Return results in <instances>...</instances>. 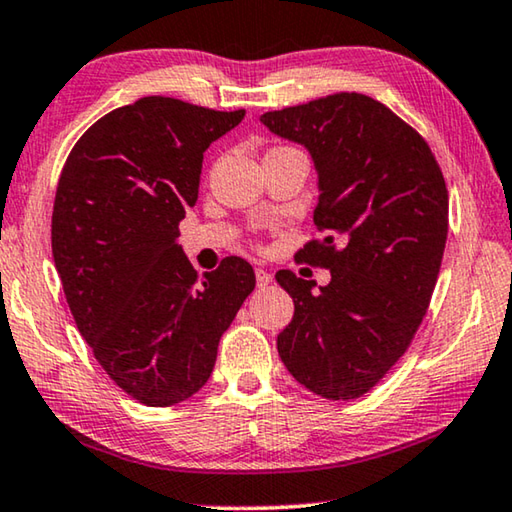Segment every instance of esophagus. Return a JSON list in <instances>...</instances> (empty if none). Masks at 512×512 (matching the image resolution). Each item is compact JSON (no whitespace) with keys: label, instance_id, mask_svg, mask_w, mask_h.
<instances>
[{"label":"esophagus","instance_id":"1","mask_svg":"<svg viewBox=\"0 0 512 512\" xmlns=\"http://www.w3.org/2000/svg\"><path fill=\"white\" fill-rule=\"evenodd\" d=\"M256 283L258 286H267V283H272V272L263 270V267H256Z\"/></svg>","mask_w":512,"mask_h":512}]
</instances>
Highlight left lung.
Here are the masks:
<instances>
[{"label":"left lung","instance_id":"left-lung-1","mask_svg":"<svg viewBox=\"0 0 512 512\" xmlns=\"http://www.w3.org/2000/svg\"><path fill=\"white\" fill-rule=\"evenodd\" d=\"M274 135L316 162L320 199L300 258L332 272L313 281L279 270L295 316L277 336L290 375L327 400L371 391L405 355L426 318L448 233V190L428 141L364 93H332L267 112Z\"/></svg>","mask_w":512,"mask_h":512}]
</instances>
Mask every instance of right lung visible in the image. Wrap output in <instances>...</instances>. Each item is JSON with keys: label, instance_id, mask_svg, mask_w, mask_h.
<instances>
[{"label": "right lung", "instance_id": "add662e5", "mask_svg": "<svg viewBox=\"0 0 512 512\" xmlns=\"http://www.w3.org/2000/svg\"><path fill=\"white\" fill-rule=\"evenodd\" d=\"M245 109L148 96L91 125L61 169L52 256L75 325L105 373L148 407L194 396L256 286L240 256L199 277L176 238L203 153Z\"/></svg>", "mask_w": 512, "mask_h": 512}]
</instances>
